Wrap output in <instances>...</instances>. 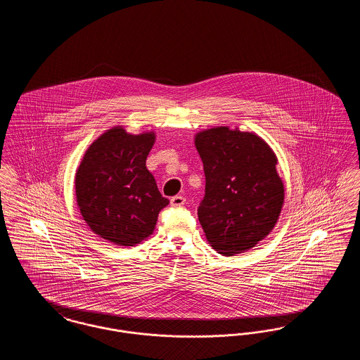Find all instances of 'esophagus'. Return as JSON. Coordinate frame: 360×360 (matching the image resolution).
I'll return each mask as SVG.
<instances>
[{
    "label": "esophagus",
    "instance_id": "esophagus-1",
    "mask_svg": "<svg viewBox=\"0 0 360 360\" xmlns=\"http://www.w3.org/2000/svg\"><path fill=\"white\" fill-rule=\"evenodd\" d=\"M185 202H186V198L184 195H174L170 201V204L174 207H181V206L185 205Z\"/></svg>",
    "mask_w": 360,
    "mask_h": 360
}]
</instances>
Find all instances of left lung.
Returning a JSON list of instances; mask_svg holds the SVG:
<instances>
[{
    "instance_id": "obj_1",
    "label": "left lung",
    "mask_w": 360,
    "mask_h": 360,
    "mask_svg": "<svg viewBox=\"0 0 360 360\" xmlns=\"http://www.w3.org/2000/svg\"><path fill=\"white\" fill-rule=\"evenodd\" d=\"M194 144L205 172L198 220L207 243L225 257L251 250L273 231L285 201L276 155L257 134L229 127L200 131Z\"/></svg>"
}]
</instances>
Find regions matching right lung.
<instances>
[{"instance_id":"right-lung-1","label":"right lung","mask_w":360,"mask_h":360,"mask_svg":"<svg viewBox=\"0 0 360 360\" xmlns=\"http://www.w3.org/2000/svg\"><path fill=\"white\" fill-rule=\"evenodd\" d=\"M155 137L154 131L132 135L117 125L86 150L75 174V197L98 238L134 247L154 233L159 212L170 202L146 166Z\"/></svg>"}]
</instances>
